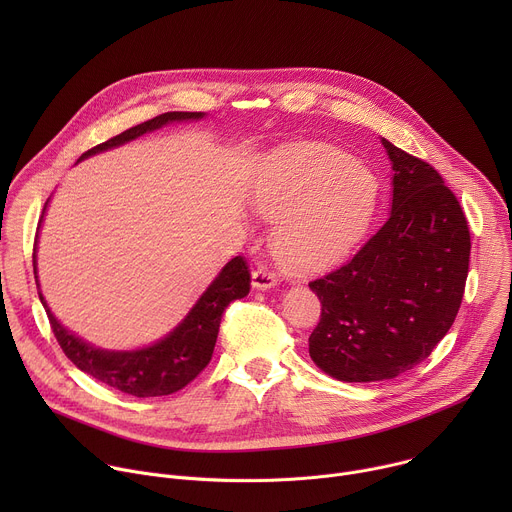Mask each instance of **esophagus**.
<instances>
[{
	"label": "esophagus",
	"instance_id": "esophagus-1",
	"mask_svg": "<svg viewBox=\"0 0 512 512\" xmlns=\"http://www.w3.org/2000/svg\"><path fill=\"white\" fill-rule=\"evenodd\" d=\"M251 285L255 289H271L277 285V277L273 271L267 269H257L251 273Z\"/></svg>",
	"mask_w": 512,
	"mask_h": 512
}]
</instances>
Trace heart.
I'll return each mask as SVG.
<instances>
[{"mask_svg": "<svg viewBox=\"0 0 512 512\" xmlns=\"http://www.w3.org/2000/svg\"><path fill=\"white\" fill-rule=\"evenodd\" d=\"M379 200L375 170L326 145L267 156L247 192L249 212L273 223L275 257L296 269H316L346 255L367 235Z\"/></svg>", "mask_w": 512, "mask_h": 512, "instance_id": "heart-1", "label": "heart"}]
</instances>
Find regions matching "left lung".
Masks as SVG:
<instances>
[{"label": "left lung", "instance_id": "8db88e82", "mask_svg": "<svg viewBox=\"0 0 512 512\" xmlns=\"http://www.w3.org/2000/svg\"><path fill=\"white\" fill-rule=\"evenodd\" d=\"M381 143L395 172L387 223L350 261L310 283L322 302L310 356L344 383L395 379L425 360L452 328L468 277L460 202L429 164Z\"/></svg>", "mask_w": 512, "mask_h": 512}]
</instances>
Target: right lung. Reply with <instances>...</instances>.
Masks as SVG:
<instances>
[{
    "label": "right lung",
    "mask_w": 512,
    "mask_h": 512,
    "mask_svg": "<svg viewBox=\"0 0 512 512\" xmlns=\"http://www.w3.org/2000/svg\"><path fill=\"white\" fill-rule=\"evenodd\" d=\"M204 117L206 113H188V111H172V113L158 115L150 121H143L111 137L105 143H99L97 148L83 154L79 162L91 156L115 150L119 145H125L145 133L162 129L164 125L182 123V121H200ZM48 202L44 204L40 227L44 221ZM36 249H38V237L34 247V277L38 285L40 302L48 314L52 332L60 348L79 371L87 373L89 377L101 381L107 387H113L133 397L170 395L186 387L192 379H196V375L206 367L212 356L223 312L231 302L241 300L249 294L251 279H249L247 265L241 257H233L208 283V287L198 296V300L188 310V314L178 322V326H174L166 336H162L160 340L148 346L133 348V350L99 348L83 340L66 326H62L60 320L52 314L46 298L42 296L40 281H38Z\"/></svg>",
    "instance_id": "obj_1"
}]
</instances>
